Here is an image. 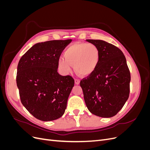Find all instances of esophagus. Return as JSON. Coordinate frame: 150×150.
Returning a JSON list of instances; mask_svg holds the SVG:
<instances>
[{
    "label": "esophagus",
    "mask_w": 150,
    "mask_h": 150,
    "mask_svg": "<svg viewBox=\"0 0 150 150\" xmlns=\"http://www.w3.org/2000/svg\"><path fill=\"white\" fill-rule=\"evenodd\" d=\"M74 81H75V84H76V85L79 84V83H80V80H79V79H74Z\"/></svg>",
    "instance_id": "1"
}]
</instances>
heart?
<instances>
[{"instance_id":"b5f03b06","label":"heart","mask_w":150,"mask_h":150,"mask_svg":"<svg viewBox=\"0 0 150 150\" xmlns=\"http://www.w3.org/2000/svg\"><path fill=\"white\" fill-rule=\"evenodd\" d=\"M64 57L58 59L59 68L63 74L69 73L74 65L77 73L86 76L96 70L100 59V51L91 43H75L66 50Z\"/></svg>"}]
</instances>
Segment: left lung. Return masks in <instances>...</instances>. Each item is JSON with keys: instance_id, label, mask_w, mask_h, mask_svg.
I'll return each mask as SVG.
<instances>
[{"instance_id": "obj_1", "label": "left lung", "mask_w": 150, "mask_h": 150, "mask_svg": "<svg viewBox=\"0 0 150 150\" xmlns=\"http://www.w3.org/2000/svg\"><path fill=\"white\" fill-rule=\"evenodd\" d=\"M100 51V59L93 73L81 81L88 110L101 117L115 116L128 100L130 72L121 50L102 40L87 39Z\"/></svg>"}]
</instances>
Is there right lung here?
<instances>
[{"mask_svg": "<svg viewBox=\"0 0 150 150\" xmlns=\"http://www.w3.org/2000/svg\"><path fill=\"white\" fill-rule=\"evenodd\" d=\"M72 39L38 42L22 56L16 82L22 104L35 118L50 121L65 112L74 85L70 76L58 73V59Z\"/></svg>", "mask_w": 150, "mask_h": 150, "instance_id": "right-lung-1", "label": "right lung"}]
</instances>
